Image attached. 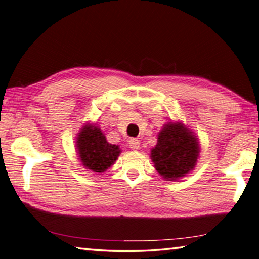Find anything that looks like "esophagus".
<instances>
[{
  "instance_id": "34e87169",
  "label": "esophagus",
  "mask_w": 259,
  "mask_h": 259,
  "mask_svg": "<svg viewBox=\"0 0 259 259\" xmlns=\"http://www.w3.org/2000/svg\"><path fill=\"white\" fill-rule=\"evenodd\" d=\"M128 144H129V147L134 150H137L140 147V142L137 138H130L128 140Z\"/></svg>"
}]
</instances>
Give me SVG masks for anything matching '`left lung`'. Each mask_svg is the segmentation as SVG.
Wrapping results in <instances>:
<instances>
[{
    "label": "left lung",
    "instance_id": "8db88e82",
    "mask_svg": "<svg viewBox=\"0 0 259 259\" xmlns=\"http://www.w3.org/2000/svg\"><path fill=\"white\" fill-rule=\"evenodd\" d=\"M157 139L150 157L164 179L176 181L195 167L199 155L198 139L182 123H167Z\"/></svg>",
    "mask_w": 259,
    "mask_h": 259
}]
</instances>
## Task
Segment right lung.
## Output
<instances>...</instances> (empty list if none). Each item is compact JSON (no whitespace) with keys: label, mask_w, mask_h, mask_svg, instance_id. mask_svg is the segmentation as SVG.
Returning <instances> with one entry per match:
<instances>
[{"label":"right lung","mask_w":259,"mask_h":259,"mask_svg":"<svg viewBox=\"0 0 259 259\" xmlns=\"http://www.w3.org/2000/svg\"><path fill=\"white\" fill-rule=\"evenodd\" d=\"M79 158L82 165L94 172H104L113 164L121 150L119 146L107 143L98 126L87 124L77 138Z\"/></svg>","instance_id":"add662e5"}]
</instances>
